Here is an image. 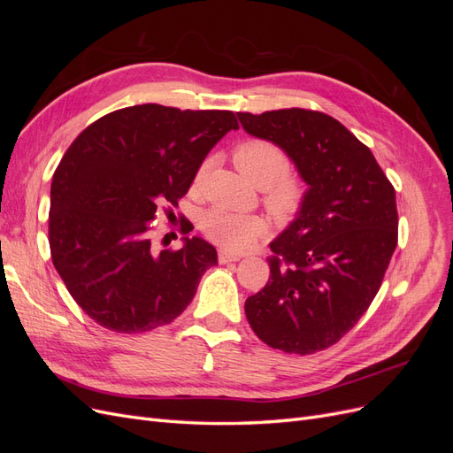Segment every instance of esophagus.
<instances>
[{"label":"esophagus","mask_w":453,"mask_h":453,"mask_svg":"<svg viewBox=\"0 0 453 453\" xmlns=\"http://www.w3.org/2000/svg\"><path fill=\"white\" fill-rule=\"evenodd\" d=\"M236 260H240L238 255H232V253H226V251H219V263L221 265H228V263H236Z\"/></svg>","instance_id":"1"}]
</instances>
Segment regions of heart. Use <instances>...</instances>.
<instances>
[{"instance_id":"1","label":"heart","mask_w":453,"mask_h":453,"mask_svg":"<svg viewBox=\"0 0 453 453\" xmlns=\"http://www.w3.org/2000/svg\"><path fill=\"white\" fill-rule=\"evenodd\" d=\"M232 160L255 187L265 188L263 202L266 210L280 221L295 217L303 208L306 187L296 173L289 172L291 160L281 145L260 138L245 140L232 150ZM208 170L210 160H203L195 173L193 188H202ZM200 228L223 250L238 253L251 248L260 236H265L266 223L258 215L211 208L202 215Z\"/></svg>"}]
</instances>
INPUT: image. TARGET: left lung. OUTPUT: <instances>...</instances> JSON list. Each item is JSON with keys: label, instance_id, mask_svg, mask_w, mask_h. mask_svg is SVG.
<instances>
[{"label": "left lung", "instance_id": "obj_1", "mask_svg": "<svg viewBox=\"0 0 453 453\" xmlns=\"http://www.w3.org/2000/svg\"><path fill=\"white\" fill-rule=\"evenodd\" d=\"M281 145L310 185L296 221L270 243V278L245 300L253 333L273 349L334 346L372 304L399 240L395 188L372 150L313 109L238 113Z\"/></svg>", "mask_w": 453, "mask_h": 453}]
</instances>
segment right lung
<instances>
[{
    "label": "right lung",
    "mask_w": 453,
    "mask_h": 453,
    "mask_svg": "<svg viewBox=\"0 0 453 453\" xmlns=\"http://www.w3.org/2000/svg\"><path fill=\"white\" fill-rule=\"evenodd\" d=\"M238 128L232 111L143 104L94 120L65 150L50 185L54 268L90 319L122 334L180 318L203 272L217 265L200 238L157 250V217L193 183L210 149ZM181 234L193 226L181 221Z\"/></svg>",
    "instance_id": "1"
}]
</instances>
